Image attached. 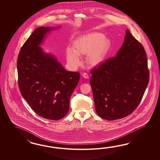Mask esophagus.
<instances>
[{"mask_svg": "<svg viewBox=\"0 0 160 160\" xmlns=\"http://www.w3.org/2000/svg\"><path fill=\"white\" fill-rule=\"evenodd\" d=\"M82 76H83V77H84L85 78H88V75L86 72L83 73V74H82Z\"/></svg>", "mask_w": 160, "mask_h": 160, "instance_id": "obj_1", "label": "esophagus"}]
</instances>
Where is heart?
I'll use <instances>...</instances> for the list:
<instances>
[{
  "label": "heart",
  "instance_id": "heart-1",
  "mask_svg": "<svg viewBox=\"0 0 160 160\" xmlns=\"http://www.w3.org/2000/svg\"><path fill=\"white\" fill-rule=\"evenodd\" d=\"M72 45L74 50L68 48L66 50L68 65L72 68H77L81 63L79 55L86 54L87 64L96 66L105 58L110 47V41L102 33L93 32L78 38Z\"/></svg>",
  "mask_w": 160,
  "mask_h": 160
}]
</instances>
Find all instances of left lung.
Listing matches in <instances>:
<instances>
[{
	"label": "left lung",
	"instance_id": "8db88e82",
	"mask_svg": "<svg viewBox=\"0 0 160 160\" xmlns=\"http://www.w3.org/2000/svg\"><path fill=\"white\" fill-rule=\"evenodd\" d=\"M95 111L113 121L129 116L138 106L149 83L148 59L142 45L126 30L115 57L91 71Z\"/></svg>",
	"mask_w": 160,
	"mask_h": 160
}]
</instances>
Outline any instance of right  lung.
Returning a JSON list of instances; mask_svg holds the SVG:
<instances>
[{"label":"right lung","instance_id":"1","mask_svg":"<svg viewBox=\"0 0 160 160\" xmlns=\"http://www.w3.org/2000/svg\"><path fill=\"white\" fill-rule=\"evenodd\" d=\"M59 27L36 28L21 48L17 60L21 94L38 115L51 120L67 114L80 78L78 72L66 71L54 55L44 52L40 46L46 35Z\"/></svg>","mask_w":160,"mask_h":160}]
</instances>
